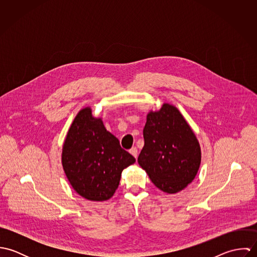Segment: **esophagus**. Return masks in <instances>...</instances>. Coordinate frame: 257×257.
<instances>
[{"instance_id":"obj_1","label":"esophagus","mask_w":257,"mask_h":257,"mask_svg":"<svg viewBox=\"0 0 257 257\" xmlns=\"http://www.w3.org/2000/svg\"><path fill=\"white\" fill-rule=\"evenodd\" d=\"M130 152L133 156H135L136 158L138 157V148L137 147H133L132 149H130Z\"/></svg>"}]
</instances>
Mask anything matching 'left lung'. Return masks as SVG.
Instances as JSON below:
<instances>
[{
  "label": "left lung",
  "instance_id": "left-lung-1",
  "mask_svg": "<svg viewBox=\"0 0 257 257\" xmlns=\"http://www.w3.org/2000/svg\"><path fill=\"white\" fill-rule=\"evenodd\" d=\"M145 147L138 161L161 191L174 194L191 183L201 164L199 142L179 110L163 104L147 113Z\"/></svg>",
  "mask_w": 257,
  "mask_h": 257
}]
</instances>
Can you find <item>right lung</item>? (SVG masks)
<instances>
[{"mask_svg":"<svg viewBox=\"0 0 257 257\" xmlns=\"http://www.w3.org/2000/svg\"><path fill=\"white\" fill-rule=\"evenodd\" d=\"M62 166L72 188L90 201H107L118 187L121 171L136 162L90 107L74 118L62 148Z\"/></svg>","mask_w":257,"mask_h":257,"instance_id":"right-lung-1","label":"right lung"}]
</instances>
